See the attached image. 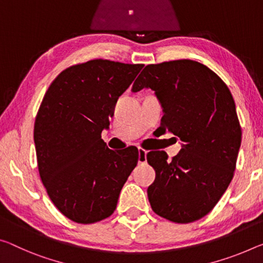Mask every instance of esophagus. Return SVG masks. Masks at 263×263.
<instances>
[{"label":"esophagus","instance_id":"obj_1","mask_svg":"<svg viewBox=\"0 0 263 263\" xmlns=\"http://www.w3.org/2000/svg\"><path fill=\"white\" fill-rule=\"evenodd\" d=\"M138 153H139V156H138V162H139V164H145V162H146V153H147V152L145 151L144 148L139 147Z\"/></svg>","mask_w":263,"mask_h":263}]
</instances>
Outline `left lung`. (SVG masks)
Here are the masks:
<instances>
[{
    "label": "left lung",
    "mask_w": 263,
    "mask_h": 263,
    "mask_svg": "<svg viewBox=\"0 0 263 263\" xmlns=\"http://www.w3.org/2000/svg\"><path fill=\"white\" fill-rule=\"evenodd\" d=\"M144 87L161 104V132L184 143L172 160L164 151L147 153L156 171L148 201L170 221H197L213 210L234 176L242 135L234 99L218 74L191 60L146 65L132 91Z\"/></svg>",
    "instance_id": "1"
}]
</instances>
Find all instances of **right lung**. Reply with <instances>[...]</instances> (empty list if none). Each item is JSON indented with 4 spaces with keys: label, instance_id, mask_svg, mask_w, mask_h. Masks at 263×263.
I'll use <instances>...</instances> for the list:
<instances>
[{
    "label": "right lung",
    "instance_id": "right-lung-1",
    "mask_svg": "<svg viewBox=\"0 0 263 263\" xmlns=\"http://www.w3.org/2000/svg\"><path fill=\"white\" fill-rule=\"evenodd\" d=\"M143 64L92 60L53 79L37 112L34 141L41 180L57 210L77 223L114 213L138 162V148L115 152L102 139L116 103Z\"/></svg>",
    "mask_w": 263,
    "mask_h": 263
}]
</instances>
